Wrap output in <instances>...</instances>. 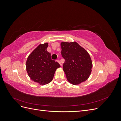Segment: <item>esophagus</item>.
<instances>
[{"mask_svg":"<svg viewBox=\"0 0 121 121\" xmlns=\"http://www.w3.org/2000/svg\"><path fill=\"white\" fill-rule=\"evenodd\" d=\"M56 61L58 62V63H59V64H60V65H62V64H61V62L60 61V60H56Z\"/></svg>","mask_w":121,"mask_h":121,"instance_id":"34e87169","label":"esophagus"}]
</instances>
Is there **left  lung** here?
I'll return each instance as SVG.
<instances>
[{"label": "left lung", "mask_w": 121, "mask_h": 121, "mask_svg": "<svg viewBox=\"0 0 121 121\" xmlns=\"http://www.w3.org/2000/svg\"><path fill=\"white\" fill-rule=\"evenodd\" d=\"M61 54L65 59L63 69L68 81L78 85L88 78L92 63L87 51L76 42L61 44Z\"/></svg>", "instance_id": "1"}]
</instances>
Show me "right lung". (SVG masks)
<instances>
[{
  "label": "right lung",
  "instance_id": "obj_1",
  "mask_svg": "<svg viewBox=\"0 0 121 121\" xmlns=\"http://www.w3.org/2000/svg\"><path fill=\"white\" fill-rule=\"evenodd\" d=\"M48 43L40 44L29 55L26 61V69L29 77L35 82L44 85L52 81L56 69L60 67L52 60L47 52Z\"/></svg>",
  "mask_w": 121,
  "mask_h": 121
}]
</instances>
